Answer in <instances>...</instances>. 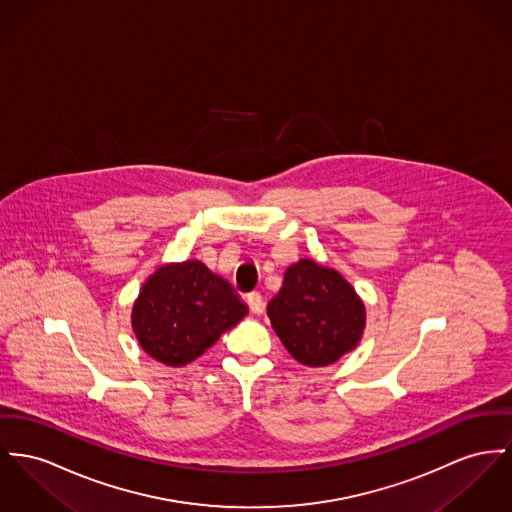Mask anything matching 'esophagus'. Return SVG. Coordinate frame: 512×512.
Segmentation results:
<instances>
[{"label":"esophagus","instance_id":"obj_1","mask_svg":"<svg viewBox=\"0 0 512 512\" xmlns=\"http://www.w3.org/2000/svg\"><path fill=\"white\" fill-rule=\"evenodd\" d=\"M248 307H250L254 314H260L264 310V299H262V295L258 291H252L248 295Z\"/></svg>","mask_w":512,"mask_h":512}]
</instances>
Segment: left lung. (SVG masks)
Returning a JSON list of instances; mask_svg holds the SVG:
<instances>
[{
    "mask_svg": "<svg viewBox=\"0 0 512 512\" xmlns=\"http://www.w3.org/2000/svg\"><path fill=\"white\" fill-rule=\"evenodd\" d=\"M273 330L303 365L338 361L361 340L365 307L340 273L301 260L287 268L283 287L268 303Z\"/></svg>",
    "mask_w": 512,
    "mask_h": 512,
    "instance_id": "8db88e82",
    "label": "left lung"
}]
</instances>
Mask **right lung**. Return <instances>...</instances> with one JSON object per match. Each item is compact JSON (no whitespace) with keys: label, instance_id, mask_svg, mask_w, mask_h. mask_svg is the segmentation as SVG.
I'll use <instances>...</instances> for the list:
<instances>
[{"label":"right lung","instance_id":"obj_1","mask_svg":"<svg viewBox=\"0 0 512 512\" xmlns=\"http://www.w3.org/2000/svg\"><path fill=\"white\" fill-rule=\"evenodd\" d=\"M248 307L221 275L192 260L153 273L134 305L139 345L157 361L180 367L200 357Z\"/></svg>","mask_w":512,"mask_h":512}]
</instances>
